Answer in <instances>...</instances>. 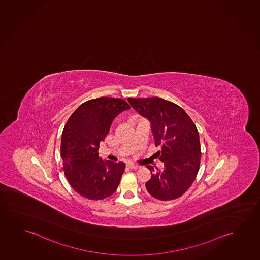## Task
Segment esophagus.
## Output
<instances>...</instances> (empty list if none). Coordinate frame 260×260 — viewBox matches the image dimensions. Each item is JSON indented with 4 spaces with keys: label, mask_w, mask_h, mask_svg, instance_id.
<instances>
[{
    "label": "esophagus",
    "mask_w": 260,
    "mask_h": 260,
    "mask_svg": "<svg viewBox=\"0 0 260 260\" xmlns=\"http://www.w3.org/2000/svg\"><path fill=\"white\" fill-rule=\"evenodd\" d=\"M127 167L129 168V169H138L140 166L132 164V162H128V164H127Z\"/></svg>",
    "instance_id": "34e87169"
}]
</instances>
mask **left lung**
<instances>
[{
    "mask_svg": "<svg viewBox=\"0 0 260 260\" xmlns=\"http://www.w3.org/2000/svg\"><path fill=\"white\" fill-rule=\"evenodd\" d=\"M131 106L151 122L156 153L164 169L147 166L151 178L146 188L156 200L182 196L195 181L201 151L196 125L181 106L160 98H128Z\"/></svg>",
    "mask_w": 260,
    "mask_h": 260,
    "instance_id": "1",
    "label": "left lung"
}]
</instances>
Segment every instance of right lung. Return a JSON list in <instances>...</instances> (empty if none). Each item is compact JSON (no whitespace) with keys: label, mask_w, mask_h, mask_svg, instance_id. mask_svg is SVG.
I'll return each instance as SVG.
<instances>
[{"label":"right lung","mask_w":260,"mask_h":260,"mask_svg":"<svg viewBox=\"0 0 260 260\" xmlns=\"http://www.w3.org/2000/svg\"><path fill=\"white\" fill-rule=\"evenodd\" d=\"M129 108L120 98L91 99L80 105L64 126L60 144L64 174L80 196L102 200L116 190L125 164L104 162L98 149L113 119Z\"/></svg>","instance_id":"1"}]
</instances>
